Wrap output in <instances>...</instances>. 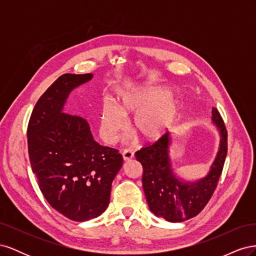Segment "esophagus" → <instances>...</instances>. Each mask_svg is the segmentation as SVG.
<instances>
[{"instance_id":"obj_1","label":"esophagus","mask_w":256,"mask_h":256,"mask_svg":"<svg viewBox=\"0 0 256 256\" xmlns=\"http://www.w3.org/2000/svg\"><path fill=\"white\" fill-rule=\"evenodd\" d=\"M122 158H124V160L125 161H128V160H131L134 158V152H131V150H124L122 152Z\"/></svg>"}]
</instances>
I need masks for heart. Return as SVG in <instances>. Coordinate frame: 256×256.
I'll list each match as a JSON object with an SVG mask.
<instances>
[{
	"mask_svg": "<svg viewBox=\"0 0 256 256\" xmlns=\"http://www.w3.org/2000/svg\"><path fill=\"white\" fill-rule=\"evenodd\" d=\"M180 112L172 99V92L164 86H143L130 90L116 106L111 100L102 102L99 114V132L106 143L116 140L126 126V118L134 114L132 129L145 141L164 136Z\"/></svg>",
	"mask_w": 256,
	"mask_h": 256,
	"instance_id": "b5f03b06",
	"label": "heart"
}]
</instances>
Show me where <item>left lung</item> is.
I'll list each match as a JSON object with an SVG mask.
<instances>
[{"mask_svg":"<svg viewBox=\"0 0 256 256\" xmlns=\"http://www.w3.org/2000/svg\"><path fill=\"white\" fill-rule=\"evenodd\" d=\"M212 124L219 131L220 142L216 158L206 176L187 182L175 173L170 157L172 134L166 132L157 142L136 152L143 166V189L150 210L168 222H184L203 210L216 188L228 154V132L216 108Z\"/></svg>","mask_w":256,"mask_h":256,"instance_id":"left-lung-1","label":"left lung"}]
</instances>
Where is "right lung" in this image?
<instances>
[{"mask_svg": "<svg viewBox=\"0 0 256 256\" xmlns=\"http://www.w3.org/2000/svg\"><path fill=\"white\" fill-rule=\"evenodd\" d=\"M92 79V74L60 76L35 104L28 127L30 162L40 191L56 212L76 222L106 210L122 166L118 150L99 145L86 120L64 112L69 94Z\"/></svg>", "mask_w": 256, "mask_h": 256, "instance_id": "1", "label": "right lung"}]
</instances>
